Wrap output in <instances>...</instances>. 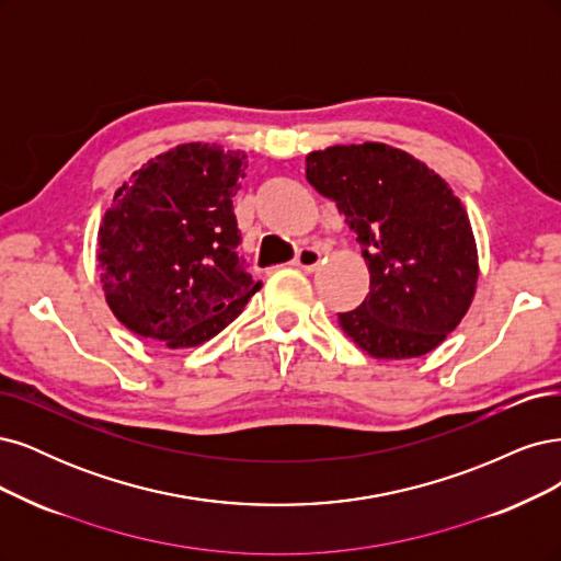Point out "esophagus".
<instances>
[{
	"label": "esophagus",
	"mask_w": 561,
	"mask_h": 561,
	"mask_svg": "<svg viewBox=\"0 0 561 561\" xmlns=\"http://www.w3.org/2000/svg\"><path fill=\"white\" fill-rule=\"evenodd\" d=\"M296 265L307 270V273H312V270H317L321 265V251L314 249V247L300 249L298 256H296Z\"/></svg>",
	"instance_id": "esophagus-1"
}]
</instances>
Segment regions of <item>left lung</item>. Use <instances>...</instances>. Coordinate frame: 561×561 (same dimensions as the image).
I'll return each mask as SVG.
<instances>
[{
  "mask_svg": "<svg viewBox=\"0 0 561 561\" xmlns=\"http://www.w3.org/2000/svg\"><path fill=\"white\" fill-rule=\"evenodd\" d=\"M305 176L345 214L370 291L340 329L375 358H414L459 327L476 296L471 221L440 174L389 144H335L305 158Z\"/></svg>",
  "mask_w": 561,
  "mask_h": 561,
  "instance_id": "obj_1",
  "label": "left lung"
}]
</instances>
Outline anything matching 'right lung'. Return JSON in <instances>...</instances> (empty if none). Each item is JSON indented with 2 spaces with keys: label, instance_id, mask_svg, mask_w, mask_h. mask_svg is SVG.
<instances>
[{
  "label": "right lung",
  "instance_id": "1",
  "mask_svg": "<svg viewBox=\"0 0 561 561\" xmlns=\"http://www.w3.org/2000/svg\"><path fill=\"white\" fill-rule=\"evenodd\" d=\"M244 168V151L191 141L151 158L116 191L98 230V263L125 329L170 350L197 347L259 291L234 251L232 197Z\"/></svg>",
  "mask_w": 561,
  "mask_h": 561
}]
</instances>
